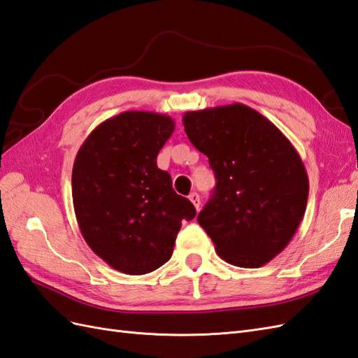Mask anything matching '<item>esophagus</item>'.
<instances>
[{
    "label": "esophagus",
    "instance_id": "1",
    "mask_svg": "<svg viewBox=\"0 0 358 358\" xmlns=\"http://www.w3.org/2000/svg\"><path fill=\"white\" fill-rule=\"evenodd\" d=\"M189 200H191V203L194 205L196 209L200 208V197H199L197 193H191V194H189Z\"/></svg>",
    "mask_w": 358,
    "mask_h": 358
}]
</instances>
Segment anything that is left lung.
<instances>
[{"label":"left lung","instance_id":"1","mask_svg":"<svg viewBox=\"0 0 358 358\" xmlns=\"http://www.w3.org/2000/svg\"><path fill=\"white\" fill-rule=\"evenodd\" d=\"M182 123L217 180L199 224L226 263L267 264L289 245L307 208L299 153L272 121L241 103L185 112Z\"/></svg>","mask_w":358,"mask_h":358}]
</instances>
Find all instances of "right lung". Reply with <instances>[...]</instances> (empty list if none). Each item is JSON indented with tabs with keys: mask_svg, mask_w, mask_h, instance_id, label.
<instances>
[{
	"mask_svg": "<svg viewBox=\"0 0 358 358\" xmlns=\"http://www.w3.org/2000/svg\"><path fill=\"white\" fill-rule=\"evenodd\" d=\"M174 130L169 115L127 110L95 127L77 152L73 203L85 241L112 268L145 275L171 258L196 209L156 165Z\"/></svg>",
	"mask_w": 358,
	"mask_h": 358,
	"instance_id": "1",
	"label": "right lung"
}]
</instances>
